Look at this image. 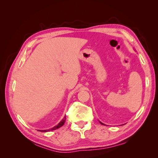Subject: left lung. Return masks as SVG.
Wrapping results in <instances>:
<instances>
[{
	"instance_id": "obj_1",
	"label": "left lung",
	"mask_w": 158,
	"mask_h": 158,
	"mask_svg": "<svg viewBox=\"0 0 158 158\" xmlns=\"http://www.w3.org/2000/svg\"><path fill=\"white\" fill-rule=\"evenodd\" d=\"M100 123H101V124H102V125H105V124H103V123H101L100 121Z\"/></svg>"
}]
</instances>
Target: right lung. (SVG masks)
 I'll use <instances>...</instances> for the list:
<instances>
[{
	"instance_id": "obj_1",
	"label": "right lung",
	"mask_w": 158,
	"mask_h": 158,
	"mask_svg": "<svg viewBox=\"0 0 158 158\" xmlns=\"http://www.w3.org/2000/svg\"><path fill=\"white\" fill-rule=\"evenodd\" d=\"M65 119H66V117L64 116V118H63L62 121H61L59 123H58L57 125H56V126H54L52 128H51V129H49V130H38V131H40V132H49V131H52V130H55L56 129H58V128H60V127H62L63 125H64V123H65Z\"/></svg>"
}]
</instances>
